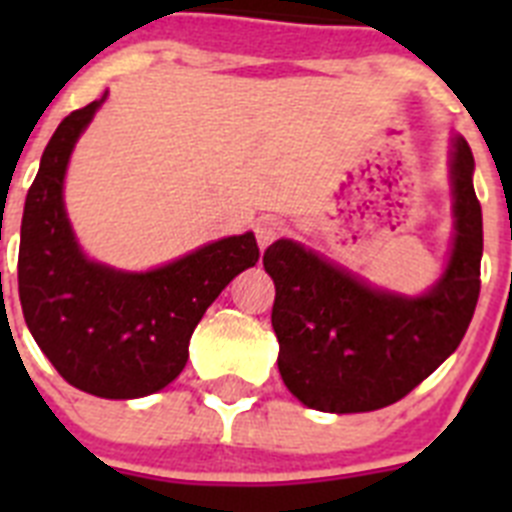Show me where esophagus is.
I'll list each match as a JSON object with an SVG mask.
<instances>
[{
    "instance_id": "1",
    "label": "esophagus",
    "mask_w": 512,
    "mask_h": 512,
    "mask_svg": "<svg viewBox=\"0 0 512 512\" xmlns=\"http://www.w3.org/2000/svg\"><path fill=\"white\" fill-rule=\"evenodd\" d=\"M284 233V223L274 215H264L256 220V241H259L261 248H266L269 243H274L279 235Z\"/></svg>"
}]
</instances>
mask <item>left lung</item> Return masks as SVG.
Instances as JSON below:
<instances>
[{
    "label": "left lung",
    "instance_id": "1",
    "mask_svg": "<svg viewBox=\"0 0 512 512\" xmlns=\"http://www.w3.org/2000/svg\"><path fill=\"white\" fill-rule=\"evenodd\" d=\"M472 171V148L456 138L454 253L441 282L418 300L366 287L292 241L266 248L264 269L277 287L271 325L279 341V374L307 408H387L454 354L472 323L482 284V207Z\"/></svg>",
    "mask_w": 512,
    "mask_h": 512
}]
</instances>
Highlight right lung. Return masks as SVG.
I'll return each instance as SVG.
<instances>
[{
    "instance_id": "obj_1",
    "label": "right lung",
    "mask_w": 512,
    "mask_h": 512,
    "mask_svg": "<svg viewBox=\"0 0 512 512\" xmlns=\"http://www.w3.org/2000/svg\"><path fill=\"white\" fill-rule=\"evenodd\" d=\"M99 104L63 117L45 146L22 212L17 284L27 328L56 372L89 395L130 400L182 374L197 323L259 261V246L253 233L233 235L146 274L84 259L61 192L71 148Z\"/></svg>"
}]
</instances>
